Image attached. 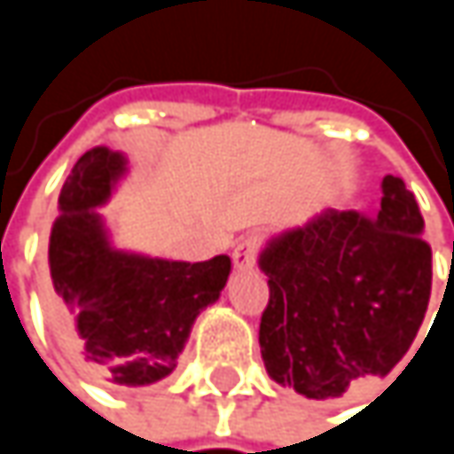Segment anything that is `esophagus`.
I'll return each mask as SVG.
<instances>
[{"instance_id":"34e87169","label":"esophagus","mask_w":454,"mask_h":454,"mask_svg":"<svg viewBox=\"0 0 454 454\" xmlns=\"http://www.w3.org/2000/svg\"><path fill=\"white\" fill-rule=\"evenodd\" d=\"M260 247H262V239L260 236H244V239H239L236 241V247H233V268H239V270H247V268H252L254 265V260H257V254H260Z\"/></svg>"}]
</instances>
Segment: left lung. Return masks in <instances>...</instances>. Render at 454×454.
Here are the masks:
<instances>
[{
  "label": "left lung",
  "instance_id": "1",
  "mask_svg": "<svg viewBox=\"0 0 454 454\" xmlns=\"http://www.w3.org/2000/svg\"><path fill=\"white\" fill-rule=\"evenodd\" d=\"M368 218L323 210L260 254L270 300L260 317L268 376L308 400L384 379L410 349L431 297V247L405 181L387 176Z\"/></svg>",
  "mask_w": 454,
  "mask_h": 454
}]
</instances>
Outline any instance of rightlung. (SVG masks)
<instances>
[{
    "instance_id": "1",
    "label": "right lung",
    "mask_w": 454,
    "mask_h": 454,
    "mask_svg": "<svg viewBox=\"0 0 454 454\" xmlns=\"http://www.w3.org/2000/svg\"><path fill=\"white\" fill-rule=\"evenodd\" d=\"M123 173L126 157L107 146L73 165L49 236V313L99 381L146 387L176 371L194 320L226 286L231 257L178 262L115 249L94 210Z\"/></svg>"
}]
</instances>
